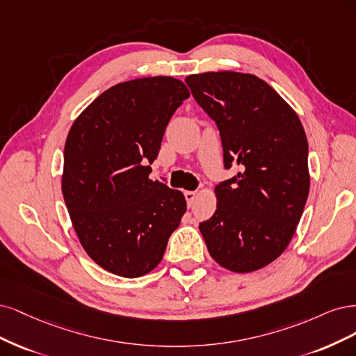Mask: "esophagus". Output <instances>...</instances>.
I'll list each match as a JSON object with an SVG mask.
<instances>
[{
    "mask_svg": "<svg viewBox=\"0 0 356 356\" xmlns=\"http://www.w3.org/2000/svg\"><path fill=\"white\" fill-rule=\"evenodd\" d=\"M195 197H197V192H193V191H185V198H186V202H188L189 207L192 205Z\"/></svg>",
    "mask_w": 356,
    "mask_h": 356,
    "instance_id": "obj_1",
    "label": "esophagus"
}]
</instances>
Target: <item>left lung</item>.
<instances>
[{"mask_svg":"<svg viewBox=\"0 0 356 356\" xmlns=\"http://www.w3.org/2000/svg\"><path fill=\"white\" fill-rule=\"evenodd\" d=\"M186 84L219 129L217 209L200 231L210 256L234 272L269 265L290 244L309 193L307 139L296 112L263 79L239 72L189 75Z\"/></svg>","mask_w":356,"mask_h":356,"instance_id":"8db88e82","label":"left lung"}]
</instances>
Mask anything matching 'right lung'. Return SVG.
Listing matches in <instances>:
<instances>
[{
	"instance_id": "right-lung-1",
	"label": "right lung",
	"mask_w": 356,
	"mask_h": 356,
	"mask_svg": "<svg viewBox=\"0 0 356 356\" xmlns=\"http://www.w3.org/2000/svg\"><path fill=\"white\" fill-rule=\"evenodd\" d=\"M188 97L186 86L171 76L121 83L91 103L67 134L63 198L86 253L108 272L124 278L151 272L186 211L180 191L149 175Z\"/></svg>"
}]
</instances>
